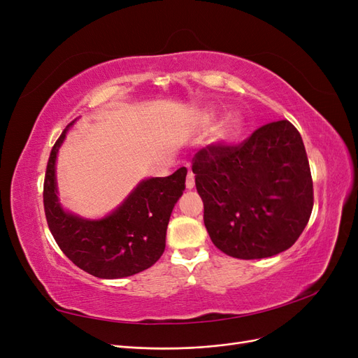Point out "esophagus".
I'll return each mask as SVG.
<instances>
[{"label": "esophagus", "mask_w": 358, "mask_h": 358, "mask_svg": "<svg viewBox=\"0 0 358 358\" xmlns=\"http://www.w3.org/2000/svg\"><path fill=\"white\" fill-rule=\"evenodd\" d=\"M194 187H196V178H194V173H188V176H187V188L188 189H192Z\"/></svg>", "instance_id": "esophagus-1"}]
</instances>
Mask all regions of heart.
Segmentation results:
<instances>
[{
    "label": "heart",
    "instance_id": "1",
    "mask_svg": "<svg viewBox=\"0 0 358 358\" xmlns=\"http://www.w3.org/2000/svg\"><path fill=\"white\" fill-rule=\"evenodd\" d=\"M241 127H242L241 117L231 116V117L227 119V122L224 124L221 133H220V137L221 138H231L233 136H236L237 133L241 131Z\"/></svg>",
    "mask_w": 358,
    "mask_h": 358
}]
</instances>
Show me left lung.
Masks as SVG:
<instances>
[{"instance_id": "1", "label": "left lung", "mask_w": 358, "mask_h": 358, "mask_svg": "<svg viewBox=\"0 0 358 358\" xmlns=\"http://www.w3.org/2000/svg\"><path fill=\"white\" fill-rule=\"evenodd\" d=\"M204 225L224 254L255 259L291 248L313 208L305 145L287 119L257 128L242 143H212L192 158Z\"/></svg>"}]
</instances>
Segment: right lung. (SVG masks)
<instances>
[{
  "label": "right lung",
  "mask_w": 358,
  "mask_h": 358,
  "mask_svg": "<svg viewBox=\"0 0 358 358\" xmlns=\"http://www.w3.org/2000/svg\"><path fill=\"white\" fill-rule=\"evenodd\" d=\"M66 131L50 150L43 185L46 221L59 249L86 273L103 279L131 276L154 266L164 252L171 210L185 191L187 169L138 183L113 213L100 221L82 220L64 212L57 197L55 159Z\"/></svg>",
  "instance_id": "right-lung-1"
}]
</instances>
